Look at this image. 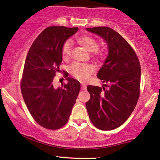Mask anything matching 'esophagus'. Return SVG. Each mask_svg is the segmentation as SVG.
I'll list each match as a JSON object with an SVG mask.
<instances>
[{
	"instance_id": "obj_1",
	"label": "esophagus",
	"mask_w": 160,
	"mask_h": 160,
	"mask_svg": "<svg viewBox=\"0 0 160 160\" xmlns=\"http://www.w3.org/2000/svg\"><path fill=\"white\" fill-rule=\"evenodd\" d=\"M81 90H86V85L85 84H81Z\"/></svg>"
}]
</instances>
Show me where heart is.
<instances>
[{
	"label": "heart",
	"instance_id": "b5f03b06",
	"mask_svg": "<svg viewBox=\"0 0 160 160\" xmlns=\"http://www.w3.org/2000/svg\"><path fill=\"white\" fill-rule=\"evenodd\" d=\"M78 42L85 48L88 51L93 52L94 55L99 56L100 54L98 52V42L92 37L89 35H82L78 38ZM71 52V42L70 40H67L62 45V56L65 60L68 59ZM70 74L76 79L80 81H85L88 79L90 74L95 71V68L93 65L90 64H82L80 62H74L69 68Z\"/></svg>",
	"mask_w": 160,
	"mask_h": 160
}]
</instances>
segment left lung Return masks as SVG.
Masks as SVG:
<instances>
[{
  "instance_id": "left-lung-1",
  "label": "left lung",
  "mask_w": 160,
  "mask_h": 160,
  "mask_svg": "<svg viewBox=\"0 0 160 160\" xmlns=\"http://www.w3.org/2000/svg\"><path fill=\"white\" fill-rule=\"evenodd\" d=\"M105 40L108 54L97 77L102 88L88 85L85 103L91 122L101 130L119 128L129 118L139 96L141 68L138 58L123 37L108 27L86 28ZM108 87V88H105Z\"/></svg>"
}]
</instances>
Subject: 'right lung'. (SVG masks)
<instances>
[{
  "label": "right lung",
  "instance_id": "add662e5",
  "mask_svg": "<svg viewBox=\"0 0 160 160\" xmlns=\"http://www.w3.org/2000/svg\"><path fill=\"white\" fill-rule=\"evenodd\" d=\"M78 30L47 28L35 40L25 59L22 98L34 120L49 130H57L67 123L80 90V82L72 78H67L68 83L61 88H55L52 82L55 72H60L62 45Z\"/></svg>",
  "mask_w": 160,
  "mask_h": 160
}]
</instances>
